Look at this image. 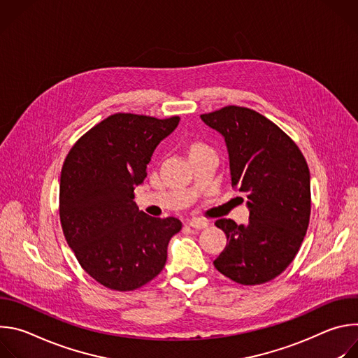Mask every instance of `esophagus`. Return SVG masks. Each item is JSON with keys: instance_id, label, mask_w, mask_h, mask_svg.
<instances>
[{"instance_id": "1", "label": "esophagus", "mask_w": 358, "mask_h": 358, "mask_svg": "<svg viewBox=\"0 0 358 358\" xmlns=\"http://www.w3.org/2000/svg\"><path fill=\"white\" fill-rule=\"evenodd\" d=\"M188 225H189L191 228H195V229H203V228H207V227H208V222H207L206 220L192 218V220L188 222Z\"/></svg>"}]
</instances>
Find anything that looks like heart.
<instances>
[{
	"label": "heart",
	"instance_id": "1",
	"mask_svg": "<svg viewBox=\"0 0 358 358\" xmlns=\"http://www.w3.org/2000/svg\"><path fill=\"white\" fill-rule=\"evenodd\" d=\"M198 145H199V144H196V145H194V147H198ZM194 147H192V148H194Z\"/></svg>",
	"mask_w": 358,
	"mask_h": 358
}]
</instances>
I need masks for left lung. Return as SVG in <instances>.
I'll use <instances>...</instances> for the list:
<instances>
[{
    "mask_svg": "<svg viewBox=\"0 0 358 358\" xmlns=\"http://www.w3.org/2000/svg\"><path fill=\"white\" fill-rule=\"evenodd\" d=\"M227 145L232 187L246 194L249 222L217 220L227 246L215 268L241 285H261L294 259L310 220V173L294 141L258 112L227 106L201 115Z\"/></svg>",
    "mask_w": 358,
    "mask_h": 358,
    "instance_id": "obj_1",
    "label": "left lung"
}]
</instances>
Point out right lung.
I'll list each match as a JSON object with an SVG mask.
<instances>
[{
    "mask_svg": "<svg viewBox=\"0 0 358 358\" xmlns=\"http://www.w3.org/2000/svg\"><path fill=\"white\" fill-rule=\"evenodd\" d=\"M180 117L116 113L82 136L61 173L59 215L80 266L100 285L126 292L155 279L180 220L150 217L134 202L156 147Z\"/></svg>",
    "mask_w": 358,
    "mask_h": 358,
    "instance_id": "1",
    "label": "right lung"
}]
</instances>
